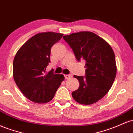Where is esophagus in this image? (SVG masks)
Segmentation results:
<instances>
[{
	"instance_id": "obj_1",
	"label": "esophagus",
	"mask_w": 133,
	"mask_h": 133,
	"mask_svg": "<svg viewBox=\"0 0 133 133\" xmlns=\"http://www.w3.org/2000/svg\"><path fill=\"white\" fill-rule=\"evenodd\" d=\"M64 77H65V79H69L71 78V74H65V75H64Z\"/></svg>"
}]
</instances>
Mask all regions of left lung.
<instances>
[{
  "label": "left lung",
  "instance_id": "8db88e82",
  "mask_svg": "<svg viewBox=\"0 0 133 133\" xmlns=\"http://www.w3.org/2000/svg\"><path fill=\"white\" fill-rule=\"evenodd\" d=\"M78 62H86L85 76L74 75L79 87L72 92L73 98L83 105H90L102 98L114 81L117 68L114 51L101 37L90 31L63 36Z\"/></svg>",
  "mask_w": 133,
  "mask_h": 133
}]
</instances>
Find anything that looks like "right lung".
I'll return each instance as SVG.
<instances>
[{
	"instance_id": "obj_1",
	"label": "right lung",
	"mask_w": 133,
	"mask_h": 133,
	"mask_svg": "<svg viewBox=\"0 0 133 133\" xmlns=\"http://www.w3.org/2000/svg\"><path fill=\"white\" fill-rule=\"evenodd\" d=\"M63 36L61 33L45 32L29 39L17 51L13 61V76L21 92L31 101L38 103L50 102L64 77L46 72L50 62L52 46Z\"/></svg>"
}]
</instances>
